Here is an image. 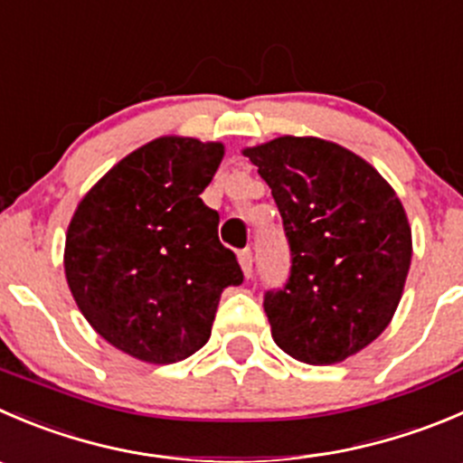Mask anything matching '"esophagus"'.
Returning a JSON list of instances; mask_svg holds the SVG:
<instances>
[{
  "mask_svg": "<svg viewBox=\"0 0 463 463\" xmlns=\"http://www.w3.org/2000/svg\"><path fill=\"white\" fill-rule=\"evenodd\" d=\"M237 260H240V267L241 271H244L246 278H250V273H253V253H250V249H244L237 253Z\"/></svg>",
  "mask_w": 463,
  "mask_h": 463,
  "instance_id": "34e87169",
  "label": "esophagus"
}]
</instances>
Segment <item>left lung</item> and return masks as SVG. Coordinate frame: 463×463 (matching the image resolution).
Returning <instances> with one entry per match:
<instances>
[{"label":"left lung","mask_w":463,"mask_h":463,"mask_svg":"<svg viewBox=\"0 0 463 463\" xmlns=\"http://www.w3.org/2000/svg\"><path fill=\"white\" fill-rule=\"evenodd\" d=\"M271 187L291 250L285 287L264 294L271 336L305 364H336L378 339L401 303L411 228L393 187L321 137L244 149Z\"/></svg>","instance_id":"1"}]
</instances>
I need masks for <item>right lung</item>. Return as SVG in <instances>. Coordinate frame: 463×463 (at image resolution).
<instances>
[{
    "mask_svg": "<svg viewBox=\"0 0 463 463\" xmlns=\"http://www.w3.org/2000/svg\"><path fill=\"white\" fill-rule=\"evenodd\" d=\"M223 145L165 136L119 160L76 208L65 278L90 326L149 364L203 348L222 291L241 285L219 241V213L201 201Z\"/></svg>",
    "mask_w": 463,
    "mask_h": 463,
    "instance_id": "obj_1",
    "label": "right lung"
}]
</instances>
